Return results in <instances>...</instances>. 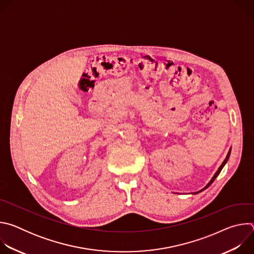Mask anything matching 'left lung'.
<instances>
[{"mask_svg":"<svg viewBox=\"0 0 254 254\" xmlns=\"http://www.w3.org/2000/svg\"><path fill=\"white\" fill-rule=\"evenodd\" d=\"M230 153H231V148H230V150H229V152H228V154H227V156H226V158H225V160L223 161V163L221 164V166L218 168V170H217V172L214 174V176L212 177V179L210 180V182L203 188V189H201V190H199V191H197V192H195V193H193V194H198V193H200V192H202V191H204L205 189H207L213 182H214V180L217 178V176H218L219 174H220V172H221V170L223 169V167L226 165V163H227V161H228V159H229V156H230Z\"/></svg>","mask_w":254,"mask_h":254,"instance_id":"8db88e82","label":"left lung"}]
</instances>
